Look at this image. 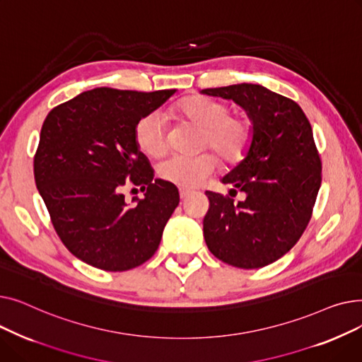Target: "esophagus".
Instances as JSON below:
<instances>
[{"label": "esophagus", "mask_w": 362, "mask_h": 362, "mask_svg": "<svg viewBox=\"0 0 362 362\" xmlns=\"http://www.w3.org/2000/svg\"><path fill=\"white\" fill-rule=\"evenodd\" d=\"M179 194H180V198H182V199H186L189 195L192 194V191H191V189H185V187H180Z\"/></svg>", "instance_id": "obj_1"}]
</instances>
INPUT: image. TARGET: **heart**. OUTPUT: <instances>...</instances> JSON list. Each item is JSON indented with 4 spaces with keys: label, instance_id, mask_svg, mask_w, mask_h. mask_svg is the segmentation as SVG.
Returning a JSON list of instances; mask_svg holds the SVG:
<instances>
[{
    "label": "heart",
    "instance_id": "b5f03b06",
    "mask_svg": "<svg viewBox=\"0 0 362 362\" xmlns=\"http://www.w3.org/2000/svg\"><path fill=\"white\" fill-rule=\"evenodd\" d=\"M171 111L177 119L199 127L201 148H211L226 164H239L251 151L252 122L245 116H233L224 101L191 95L177 101ZM133 136L138 149L149 158H160L167 152L165 126L157 112L142 116L135 124ZM215 155L206 151L195 157H171L158 167V176L176 186L197 187L217 170L218 158Z\"/></svg>",
    "mask_w": 362,
    "mask_h": 362
}]
</instances>
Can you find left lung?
<instances>
[{
	"instance_id": "left-lung-1",
	"label": "left lung",
	"mask_w": 362,
	"mask_h": 362,
	"mask_svg": "<svg viewBox=\"0 0 362 362\" xmlns=\"http://www.w3.org/2000/svg\"><path fill=\"white\" fill-rule=\"evenodd\" d=\"M233 100L254 124V144L221 182L246 195L235 202L206 191L208 250L238 269H259L289 252L313 214L321 185V160L305 112L292 100L254 83L202 89Z\"/></svg>"
}]
</instances>
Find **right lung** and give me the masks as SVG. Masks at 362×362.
Instances as JSON below:
<instances>
[{
	"instance_id": "1",
	"label": "right lung",
	"mask_w": 362,
	"mask_h": 362,
	"mask_svg": "<svg viewBox=\"0 0 362 362\" xmlns=\"http://www.w3.org/2000/svg\"><path fill=\"white\" fill-rule=\"evenodd\" d=\"M175 92L95 88L52 108L42 124L36 187L66 248L95 269L126 272L148 261L179 205L177 187L154 179L133 136L136 122ZM127 180L141 186L142 200L125 202Z\"/></svg>"
}]
</instances>
